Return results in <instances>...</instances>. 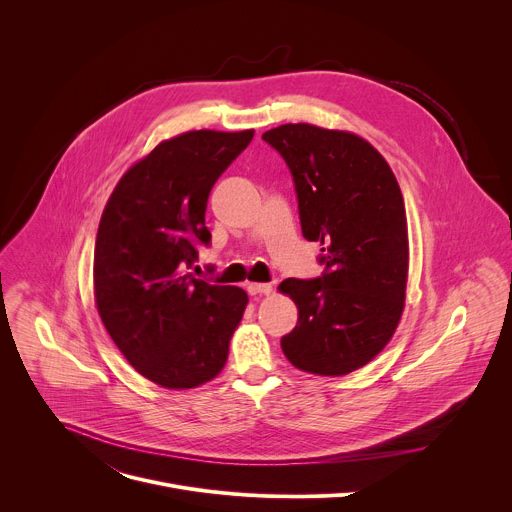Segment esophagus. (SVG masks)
I'll return each instance as SVG.
<instances>
[{"mask_svg":"<svg viewBox=\"0 0 512 512\" xmlns=\"http://www.w3.org/2000/svg\"><path fill=\"white\" fill-rule=\"evenodd\" d=\"M247 291L251 296H267L273 291V285L271 283H249Z\"/></svg>","mask_w":512,"mask_h":512,"instance_id":"1","label":"esophagus"}]
</instances>
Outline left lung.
I'll return each mask as SVG.
<instances>
[{"mask_svg": "<svg viewBox=\"0 0 512 512\" xmlns=\"http://www.w3.org/2000/svg\"><path fill=\"white\" fill-rule=\"evenodd\" d=\"M263 139L294 178L304 239L322 245L324 265L320 277L281 281L298 306L281 350L306 373L348 375L385 348L401 320L409 267L401 188L354 133L287 123Z\"/></svg>", "mask_w": 512, "mask_h": 512, "instance_id": "8db88e82", "label": "left lung"}]
</instances>
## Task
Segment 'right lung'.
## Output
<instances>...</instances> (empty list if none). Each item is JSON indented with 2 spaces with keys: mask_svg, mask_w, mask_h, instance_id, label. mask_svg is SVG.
Segmentation results:
<instances>
[{
  "mask_svg": "<svg viewBox=\"0 0 512 512\" xmlns=\"http://www.w3.org/2000/svg\"><path fill=\"white\" fill-rule=\"evenodd\" d=\"M253 133L200 129L162 141L127 170L103 210L97 310L131 367L162 387L192 389L221 373L249 302L241 287L186 269L210 245L208 194Z\"/></svg>",
  "mask_w": 512,
  "mask_h": 512,
  "instance_id": "add662e5",
  "label": "right lung"
}]
</instances>
